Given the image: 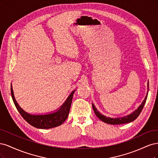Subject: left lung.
Here are the masks:
<instances>
[{
	"label": "left lung",
	"mask_w": 158,
	"mask_h": 158,
	"mask_svg": "<svg viewBox=\"0 0 158 158\" xmlns=\"http://www.w3.org/2000/svg\"><path fill=\"white\" fill-rule=\"evenodd\" d=\"M148 92L146 94V95L144 99L143 100V102L141 103L140 106L138 107L137 108V109H136L135 111H133L131 114H128V115L123 117L111 118V117H106V116L103 115V114H102L99 111H98V110L96 109V107H95L94 103H92V107H93L95 114H96V116L100 119V120L102 121L104 123L110 124V125H121V124L128 123H131L133 121H135V119L138 116H139V114H140L142 110L146 103L147 97H148Z\"/></svg>",
	"instance_id": "1"
}]
</instances>
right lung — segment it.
<instances>
[{
    "label": "right lung",
    "instance_id": "obj_1",
    "mask_svg": "<svg viewBox=\"0 0 158 158\" xmlns=\"http://www.w3.org/2000/svg\"><path fill=\"white\" fill-rule=\"evenodd\" d=\"M75 90L73 91L64 103L56 111L46 114H32L27 113L21 108L14 98L11 85V95L14 105L22 117L31 125L37 128L48 129L58 127L62 125L67 118L70 112L72 100Z\"/></svg>",
    "mask_w": 158,
    "mask_h": 158
}]
</instances>
